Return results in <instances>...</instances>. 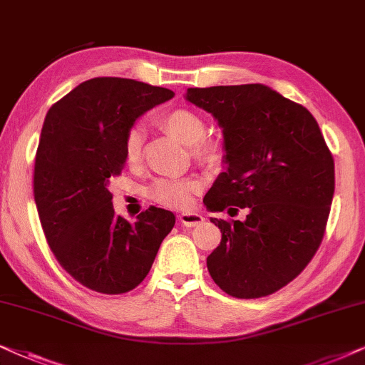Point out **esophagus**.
<instances>
[{"mask_svg":"<svg viewBox=\"0 0 365 365\" xmlns=\"http://www.w3.org/2000/svg\"><path fill=\"white\" fill-rule=\"evenodd\" d=\"M203 222V217L200 215V213H195V212H185L180 215V223L185 227H197L200 225V223Z\"/></svg>","mask_w":365,"mask_h":365,"instance_id":"esophagus-1","label":"esophagus"}]
</instances>
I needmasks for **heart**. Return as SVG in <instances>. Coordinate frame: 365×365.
Returning a JSON list of instances; mask_svg holds the SVG:
<instances>
[{
  "label": "heart",
  "mask_w": 365,
  "mask_h": 365,
  "mask_svg": "<svg viewBox=\"0 0 365 365\" xmlns=\"http://www.w3.org/2000/svg\"><path fill=\"white\" fill-rule=\"evenodd\" d=\"M158 125L182 143L192 145V155L205 167H218L223 160V147L215 138L205 137L207 125L203 116L192 108H170L157 116ZM145 135L140 128L128 130L125 137V158L137 165L142 158ZM200 190L195 178H160L148 188V197L160 205L170 208H187Z\"/></svg>",
  "instance_id": "b5f03b06"
}]
</instances>
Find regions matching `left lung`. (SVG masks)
I'll return each instance as SVG.
<instances>
[{
  "label": "left lung",
  "mask_w": 365,
  "mask_h": 365,
  "mask_svg": "<svg viewBox=\"0 0 365 365\" xmlns=\"http://www.w3.org/2000/svg\"><path fill=\"white\" fill-rule=\"evenodd\" d=\"M187 100L223 128L227 170L203 198L222 232L207 257L212 279L237 299L280 290L302 272L324 239L332 205L334 157L305 106L265 85L188 88Z\"/></svg>",
  "instance_id": "8db88e82"
}]
</instances>
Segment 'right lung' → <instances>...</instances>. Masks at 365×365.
Returning a JSON list of instances; mask_svg holds the SVG:
<instances>
[{
  "label": "right lung",
  "mask_w": 365,
  "mask_h": 365,
  "mask_svg": "<svg viewBox=\"0 0 365 365\" xmlns=\"http://www.w3.org/2000/svg\"><path fill=\"white\" fill-rule=\"evenodd\" d=\"M173 96L126 78H91L48 110L33 175L46 242L86 289L126 294L148 275L175 215L150 207L130 223L116 215L108 183L123 170L133 121Z\"/></svg>",
  "instance_id": "right-lung-1"
}]
</instances>
